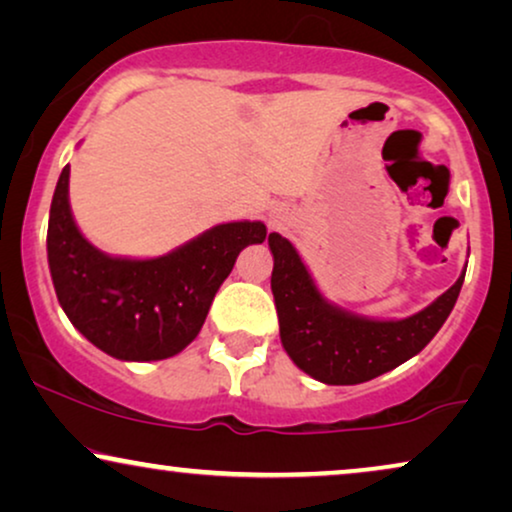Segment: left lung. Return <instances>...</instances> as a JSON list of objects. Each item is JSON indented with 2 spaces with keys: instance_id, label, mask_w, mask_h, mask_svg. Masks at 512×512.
Instances as JSON below:
<instances>
[{
  "instance_id": "8db88e82",
  "label": "left lung",
  "mask_w": 512,
  "mask_h": 512,
  "mask_svg": "<svg viewBox=\"0 0 512 512\" xmlns=\"http://www.w3.org/2000/svg\"><path fill=\"white\" fill-rule=\"evenodd\" d=\"M268 244L275 256L270 286L279 317V338L291 361L324 384L368 382L422 352L450 317L466 275L461 272L443 296L412 317L366 319L321 296L286 237L270 233Z\"/></svg>"
}]
</instances>
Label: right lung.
<instances>
[{"label": "right lung", "mask_w": 512, "mask_h": 512, "mask_svg": "<svg viewBox=\"0 0 512 512\" xmlns=\"http://www.w3.org/2000/svg\"><path fill=\"white\" fill-rule=\"evenodd\" d=\"M265 235L261 221H235L158 258L107 256L76 228L65 165L48 216V268L62 310L83 338L114 359L160 361L191 345L235 258Z\"/></svg>", "instance_id": "obj_1"}]
</instances>
